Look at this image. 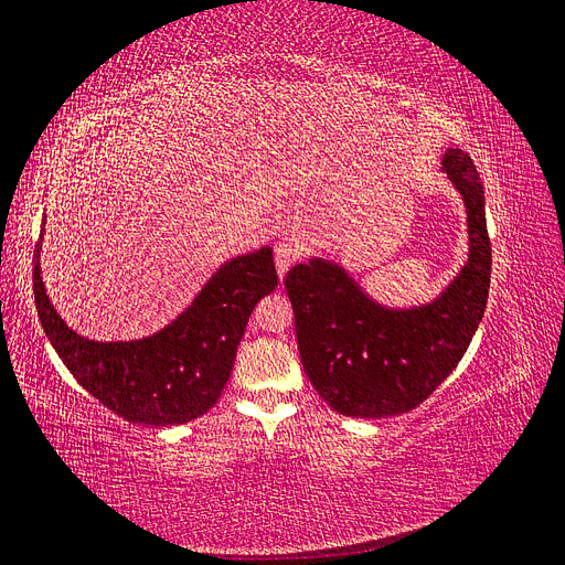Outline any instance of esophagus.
<instances>
[{"instance_id": "1", "label": "esophagus", "mask_w": 565, "mask_h": 565, "mask_svg": "<svg viewBox=\"0 0 565 565\" xmlns=\"http://www.w3.org/2000/svg\"><path fill=\"white\" fill-rule=\"evenodd\" d=\"M298 258H300V246H298L296 242H290V239L279 242V244L275 246V265H277V275H279V277H284L286 271H288V267L294 265Z\"/></svg>"}]
</instances>
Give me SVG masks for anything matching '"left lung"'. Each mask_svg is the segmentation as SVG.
Wrapping results in <instances>:
<instances>
[{
  "instance_id": "1",
  "label": "left lung",
  "mask_w": 565,
  "mask_h": 565,
  "mask_svg": "<svg viewBox=\"0 0 565 565\" xmlns=\"http://www.w3.org/2000/svg\"><path fill=\"white\" fill-rule=\"evenodd\" d=\"M440 170L466 206L468 260L430 302L382 305L347 267L317 256L286 275L307 377L332 409L353 419H384L422 405L482 323L491 284L484 185L461 149H447Z\"/></svg>"
}]
</instances>
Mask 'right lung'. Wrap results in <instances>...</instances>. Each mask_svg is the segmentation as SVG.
Listing matches in <instances>:
<instances>
[{
    "label": "right lung",
    "mask_w": 565,
    "mask_h": 565,
    "mask_svg": "<svg viewBox=\"0 0 565 565\" xmlns=\"http://www.w3.org/2000/svg\"><path fill=\"white\" fill-rule=\"evenodd\" d=\"M46 223V216H44ZM34 256V302L62 363L93 398L139 426L193 422L221 398L250 311L277 286L271 248L225 260L177 319L149 338L97 342L78 335L49 300Z\"/></svg>",
    "instance_id": "obj_1"
}]
</instances>
